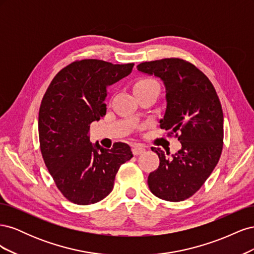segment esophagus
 Listing matches in <instances>:
<instances>
[{
    "mask_svg": "<svg viewBox=\"0 0 254 254\" xmlns=\"http://www.w3.org/2000/svg\"><path fill=\"white\" fill-rule=\"evenodd\" d=\"M145 152V146L141 144H135L132 147V153L134 156H139L142 155V153Z\"/></svg>",
    "mask_w": 254,
    "mask_h": 254,
    "instance_id": "esophagus-1",
    "label": "esophagus"
}]
</instances>
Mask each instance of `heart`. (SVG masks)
Masks as SVG:
<instances>
[{"label":"heart","mask_w":254,"mask_h":254,"mask_svg":"<svg viewBox=\"0 0 254 254\" xmlns=\"http://www.w3.org/2000/svg\"><path fill=\"white\" fill-rule=\"evenodd\" d=\"M150 87H159V83L152 78H141L134 82L133 91L134 93H136V92L145 90Z\"/></svg>","instance_id":"1"}]
</instances>
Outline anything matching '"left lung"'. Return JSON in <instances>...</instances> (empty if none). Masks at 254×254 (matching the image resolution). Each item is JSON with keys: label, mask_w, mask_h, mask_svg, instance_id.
<instances>
[{"label": "left lung", "mask_w": 254, "mask_h": 254, "mask_svg": "<svg viewBox=\"0 0 254 254\" xmlns=\"http://www.w3.org/2000/svg\"><path fill=\"white\" fill-rule=\"evenodd\" d=\"M137 70L163 80L167 107L160 127L182 146L172 158L165 157L161 148L151 147L160 164L148 176L149 190L163 200L183 201L203 186L219 161L224 145L219 97L210 79L187 60L146 61L137 65Z\"/></svg>", "instance_id": "left-lung-1"}]
</instances>
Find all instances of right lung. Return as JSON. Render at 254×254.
<instances>
[{
    "instance_id": "add662e5",
    "label": "right lung",
    "mask_w": 254,
    "mask_h": 254,
    "mask_svg": "<svg viewBox=\"0 0 254 254\" xmlns=\"http://www.w3.org/2000/svg\"><path fill=\"white\" fill-rule=\"evenodd\" d=\"M133 64L75 60L56 74L39 109V142L45 166L68 201L87 205L103 200L120 166L132 158L126 143L105 149L90 142V125L106 115L107 86L125 77ZM98 150L101 151L98 152Z\"/></svg>"
}]
</instances>
